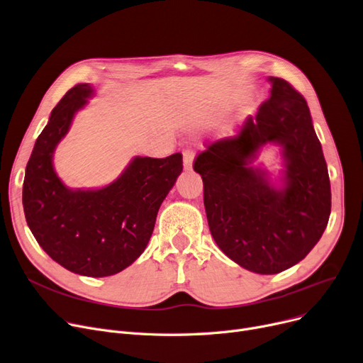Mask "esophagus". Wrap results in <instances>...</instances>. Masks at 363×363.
<instances>
[{"instance_id": "obj_1", "label": "esophagus", "mask_w": 363, "mask_h": 363, "mask_svg": "<svg viewBox=\"0 0 363 363\" xmlns=\"http://www.w3.org/2000/svg\"><path fill=\"white\" fill-rule=\"evenodd\" d=\"M194 158H195V152L192 149H184L183 150V167H184V169H192Z\"/></svg>"}]
</instances>
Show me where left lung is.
Here are the masks:
<instances>
[{"label":"left lung","mask_w":363,"mask_h":363,"mask_svg":"<svg viewBox=\"0 0 363 363\" xmlns=\"http://www.w3.org/2000/svg\"><path fill=\"white\" fill-rule=\"evenodd\" d=\"M270 97L235 137L206 146L194 164L203 182L210 232L230 260L260 274L284 272L312 251L331 214V184L304 97L270 77ZM267 143L283 146V187L249 160Z\"/></svg>","instance_id":"obj_1"}]
</instances>
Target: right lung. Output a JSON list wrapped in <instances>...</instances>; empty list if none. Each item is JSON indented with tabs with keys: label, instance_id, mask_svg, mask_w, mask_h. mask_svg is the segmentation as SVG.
I'll use <instances>...</instances> for the list:
<instances>
[{
	"label": "right lung",
	"instance_id": "obj_1",
	"mask_svg": "<svg viewBox=\"0 0 363 363\" xmlns=\"http://www.w3.org/2000/svg\"><path fill=\"white\" fill-rule=\"evenodd\" d=\"M93 94L90 84H78L51 111L26 165L22 201L32 235L56 263L103 278L142 255L160 206L183 171V160L182 153L162 160L135 157L105 187H66L55 171L53 153Z\"/></svg>",
	"mask_w": 363,
	"mask_h": 363
}]
</instances>
